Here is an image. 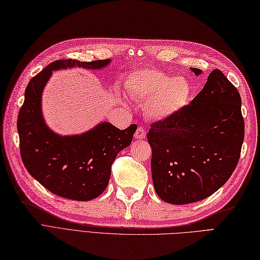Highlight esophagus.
Listing matches in <instances>:
<instances>
[{"label":"esophagus","mask_w":260,"mask_h":260,"mask_svg":"<svg viewBox=\"0 0 260 260\" xmlns=\"http://www.w3.org/2000/svg\"><path fill=\"white\" fill-rule=\"evenodd\" d=\"M145 135H146L145 130H144L142 127H139V128L137 129L136 133H135V138H136V139H139V140H142V139L145 138Z\"/></svg>","instance_id":"esophagus-1"}]
</instances>
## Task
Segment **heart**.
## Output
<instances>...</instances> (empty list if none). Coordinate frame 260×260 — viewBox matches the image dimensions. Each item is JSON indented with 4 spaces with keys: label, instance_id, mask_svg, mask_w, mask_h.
<instances>
[{
    "label": "heart",
    "instance_id": "1",
    "mask_svg": "<svg viewBox=\"0 0 260 260\" xmlns=\"http://www.w3.org/2000/svg\"><path fill=\"white\" fill-rule=\"evenodd\" d=\"M130 96L146 102V113L153 119L173 115L187 102L190 86L186 80L157 69H141L127 81Z\"/></svg>",
    "mask_w": 260,
    "mask_h": 260
}]
</instances>
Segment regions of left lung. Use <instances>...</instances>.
Instances as JSON below:
<instances>
[{"instance_id":"left-lung-1","label":"left lung","mask_w":260,"mask_h":260,"mask_svg":"<svg viewBox=\"0 0 260 260\" xmlns=\"http://www.w3.org/2000/svg\"><path fill=\"white\" fill-rule=\"evenodd\" d=\"M244 135L240 93L215 69L190 104L151 124L146 138L158 197L187 205L214 193L236 168Z\"/></svg>"}]
</instances>
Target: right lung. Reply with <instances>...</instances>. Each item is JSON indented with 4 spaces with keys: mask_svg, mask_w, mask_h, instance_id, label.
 <instances>
[{
    "mask_svg": "<svg viewBox=\"0 0 260 260\" xmlns=\"http://www.w3.org/2000/svg\"><path fill=\"white\" fill-rule=\"evenodd\" d=\"M110 62L62 59L50 63L28 83L17 118L20 156L27 172L62 198L87 201L106 189L117 154L131 144L137 124L124 130L103 122L81 136L61 137L49 130L41 115V93L53 70L101 69Z\"/></svg>",
    "mask_w": 260,
    "mask_h": 260,
    "instance_id": "add662e5",
    "label": "right lung"
}]
</instances>
